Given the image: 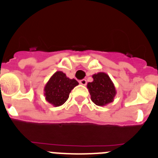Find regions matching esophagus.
<instances>
[{
	"instance_id": "1",
	"label": "esophagus",
	"mask_w": 158,
	"mask_h": 158,
	"mask_svg": "<svg viewBox=\"0 0 158 158\" xmlns=\"http://www.w3.org/2000/svg\"><path fill=\"white\" fill-rule=\"evenodd\" d=\"M79 83L81 85H86V84H87V81H86L85 79H82V80H81L80 81H79Z\"/></svg>"
}]
</instances>
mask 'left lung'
Masks as SVG:
<instances>
[{
    "label": "left lung",
    "instance_id": "obj_1",
    "mask_svg": "<svg viewBox=\"0 0 158 158\" xmlns=\"http://www.w3.org/2000/svg\"><path fill=\"white\" fill-rule=\"evenodd\" d=\"M93 81L87 84L92 101L98 106H105L114 101L116 90L109 76L104 72L93 75Z\"/></svg>",
    "mask_w": 158,
    "mask_h": 158
}]
</instances>
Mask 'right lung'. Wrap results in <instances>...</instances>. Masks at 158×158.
I'll return each instance as SVG.
<instances>
[{"instance_id":"right-lung-1","label":"right lung","mask_w":158,"mask_h":158,"mask_svg":"<svg viewBox=\"0 0 158 158\" xmlns=\"http://www.w3.org/2000/svg\"><path fill=\"white\" fill-rule=\"evenodd\" d=\"M78 82L75 79H69L62 71H57L49 79L44 87L46 100L54 107L61 106L68 100L71 90Z\"/></svg>"}]
</instances>
